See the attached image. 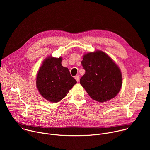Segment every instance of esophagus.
Masks as SVG:
<instances>
[{
  "mask_svg": "<svg viewBox=\"0 0 150 150\" xmlns=\"http://www.w3.org/2000/svg\"><path fill=\"white\" fill-rule=\"evenodd\" d=\"M75 79H76V81L77 82H79V75H76V76H75Z\"/></svg>",
  "mask_w": 150,
  "mask_h": 150,
  "instance_id": "obj_1",
  "label": "esophagus"
}]
</instances>
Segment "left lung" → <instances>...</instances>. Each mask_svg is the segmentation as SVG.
<instances>
[{
    "label": "left lung",
    "instance_id": "1",
    "mask_svg": "<svg viewBox=\"0 0 150 150\" xmlns=\"http://www.w3.org/2000/svg\"><path fill=\"white\" fill-rule=\"evenodd\" d=\"M81 63L85 73L80 83L93 100L105 102L118 94L122 87V74L108 54L101 51L88 53L83 56Z\"/></svg>",
    "mask_w": 150,
    "mask_h": 150
}]
</instances>
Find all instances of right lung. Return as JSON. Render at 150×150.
I'll return each mask as SVG.
<instances>
[{"label": "right lung", "instance_id": "add662e5", "mask_svg": "<svg viewBox=\"0 0 150 150\" xmlns=\"http://www.w3.org/2000/svg\"><path fill=\"white\" fill-rule=\"evenodd\" d=\"M62 57H47L37 76L36 84L40 94L53 103L63 99L76 83L68 69L62 65Z\"/></svg>", "mask_w": 150, "mask_h": 150}]
</instances>
